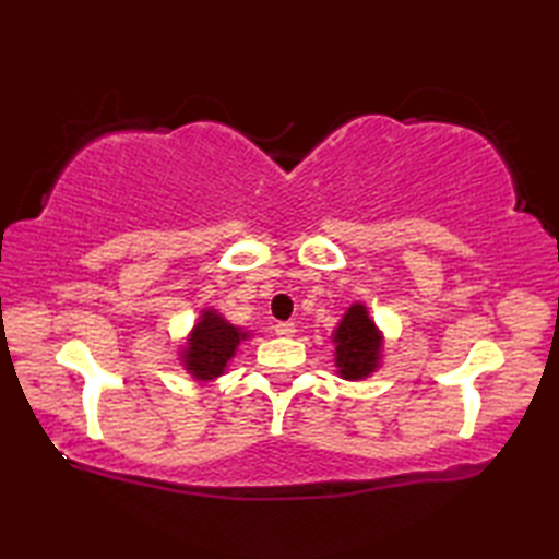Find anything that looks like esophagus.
Wrapping results in <instances>:
<instances>
[{
	"mask_svg": "<svg viewBox=\"0 0 559 559\" xmlns=\"http://www.w3.org/2000/svg\"><path fill=\"white\" fill-rule=\"evenodd\" d=\"M295 331H298V329H295L293 322H278V324H276V334L283 336V338H290V336L295 334Z\"/></svg>",
	"mask_w": 559,
	"mask_h": 559,
	"instance_id": "esophagus-1",
	"label": "esophagus"
}]
</instances>
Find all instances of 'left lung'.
I'll list each match as a JSON object with an SVG mask.
<instances>
[{
	"instance_id": "left-lung-1",
	"label": "left lung",
	"mask_w": 559,
	"mask_h": 559,
	"mask_svg": "<svg viewBox=\"0 0 559 559\" xmlns=\"http://www.w3.org/2000/svg\"><path fill=\"white\" fill-rule=\"evenodd\" d=\"M336 365L343 379H362L370 374L379 360V331L374 322L367 317L362 305H353L343 317L336 334Z\"/></svg>"
}]
</instances>
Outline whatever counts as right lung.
<instances>
[{"label": "right lung", "instance_id": "obj_1", "mask_svg": "<svg viewBox=\"0 0 559 559\" xmlns=\"http://www.w3.org/2000/svg\"><path fill=\"white\" fill-rule=\"evenodd\" d=\"M247 334L225 322L216 312H204L185 350V365L197 379L221 377Z\"/></svg>", "mask_w": 559, "mask_h": 559}]
</instances>
